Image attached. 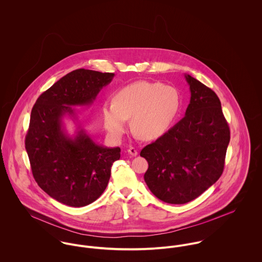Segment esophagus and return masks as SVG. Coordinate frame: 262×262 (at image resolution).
<instances>
[{
	"label": "esophagus",
	"mask_w": 262,
	"mask_h": 262,
	"mask_svg": "<svg viewBox=\"0 0 262 262\" xmlns=\"http://www.w3.org/2000/svg\"><path fill=\"white\" fill-rule=\"evenodd\" d=\"M127 151H128V153H129L131 156H136V155L138 154V151L135 149L134 147H130Z\"/></svg>",
	"instance_id": "esophagus-1"
}]
</instances>
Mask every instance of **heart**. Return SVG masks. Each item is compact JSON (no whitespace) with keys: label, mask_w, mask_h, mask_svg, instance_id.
<instances>
[{"label":"heart","mask_w":262,"mask_h":262,"mask_svg":"<svg viewBox=\"0 0 262 262\" xmlns=\"http://www.w3.org/2000/svg\"><path fill=\"white\" fill-rule=\"evenodd\" d=\"M180 109L179 92L160 82L139 80L118 90L114 102H106L102 115L107 131L120 139L131 118L133 131L144 140L161 136Z\"/></svg>","instance_id":"obj_1"}]
</instances>
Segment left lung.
Returning <instances> with one entry per match:
<instances>
[{
  "instance_id": "obj_1",
  "label": "left lung",
  "mask_w": 262,
  "mask_h": 262,
  "mask_svg": "<svg viewBox=\"0 0 262 262\" xmlns=\"http://www.w3.org/2000/svg\"><path fill=\"white\" fill-rule=\"evenodd\" d=\"M186 116L140 155L148 162L144 181L159 200L186 204L213 186L224 170L230 129L214 91L189 75Z\"/></svg>"
}]
</instances>
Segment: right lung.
Instances as JSON below:
<instances>
[{"mask_svg": "<svg viewBox=\"0 0 262 262\" xmlns=\"http://www.w3.org/2000/svg\"><path fill=\"white\" fill-rule=\"evenodd\" d=\"M112 73L79 69L42 93L32 108L25 137L32 174L48 195L71 207L95 202L106 189L119 147L97 144L78 127L74 137L64 130L66 115L76 119L72 106L91 105Z\"/></svg>", "mask_w": 262, "mask_h": 262, "instance_id": "obj_1", "label": "right lung"}]
</instances>
